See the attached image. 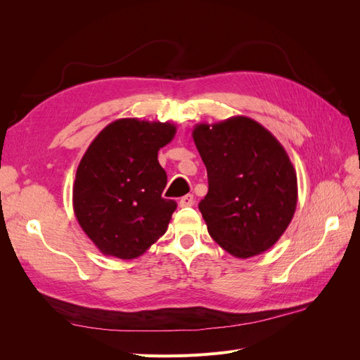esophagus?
Returning <instances> with one entry per match:
<instances>
[{"mask_svg":"<svg viewBox=\"0 0 360 360\" xmlns=\"http://www.w3.org/2000/svg\"><path fill=\"white\" fill-rule=\"evenodd\" d=\"M193 202H195V198H193V195H184V197H181V200H180V207H191V205H193Z\"/></svg>","mask_w":360,"mask_h":360,"instance_id":"esophagus-1","label":"esophagus"}]
</instances>
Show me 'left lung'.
<instances>
[{
	"label": "left lung",
	"mask_w": 360,
	"mask_h": 360,
	"mask_svg": "<svg viewBox=\"0 0 360 360\" xmlns=\"http://www.w3.org/2000/svg\"><path fill=\"white\" fill-rule=\"evenodd\" d=\"M209 192L200 212L213 240L237 258L266 252L297 205V176L285 148L255 120L237 115L193 127Z\"/></svg>",
	"instance_id": "obj_1"
}]
</instances>
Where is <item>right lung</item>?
<instances>
[{
	"instance_id": "obj_1",
	"label": "right lung",
	"mask_w": 360,
	"mask_h": 360,
	"mask_svg": "<svg viewBox=\"0 0 360 360\" xmlns=\"http://www.w3.org/2000/svg\"><path fill=\"white\" fill-rule=\"evenodd\" d=\"M172 123L120 118L97 135L73 184V210L103 255L134 259L165 234L177 202L162 198L167 172L158 151L169 144Z\"/></svg>"
}]
</instances>
